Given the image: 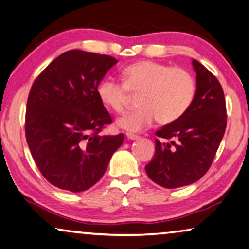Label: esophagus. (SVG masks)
<instances>
[{
	"label": "esophagus",
	"mask_w": 249,
	"mask_h": 249,
	"mask_svg": "<svg viewBox=\"0 0 249 249\" xmlns=\"http://www.w3.org/2000/svg\"><path fill=\"white\" fill-rule=\"evenodd\" d=\"M127 138L130 139V141H135V139H138V136L135 135V134H131V132H128Z\"/></svg>",
	"instance_id": "1"
}]
</instances>
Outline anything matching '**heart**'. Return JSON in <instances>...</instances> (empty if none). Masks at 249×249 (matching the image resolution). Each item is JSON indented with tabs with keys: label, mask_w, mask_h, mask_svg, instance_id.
I'll return each mask as SVG.
<instances>
[{
	"label": "heart",
	"mask_w": 249,
	"mask_h": 249,
	"mask_svg": "<svg viewBox=\"0 0 249 249\" xmlns=\"http://www.w3.org/2000/svg\"><path fill=\"white\" fill-rule=\"evenodd\" d=\"M124 83L105 77L97 86L100 101L115 113L124 111L131 93H141V107L118 119L128 131H142L154 124H172L182 117L196 95V81L188 71L156 61H138L122 71Z\"/></svg>",
	"instance_id": "1"
}]
</instances>
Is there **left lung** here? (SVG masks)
<instances>
[{
    "instance_id": "left-lung-1",
    "label": "left lung",
    "mask_w": 249,
    "mask_h": 249,
    "mask_svg": "<svg viewBox=\"0 0 249 249\" xmlns=\"http://www.w3.org/2000/svg\"><path fill=\"white\" fill-rule=\"evenodd\" d=\"M196 95L185 114L156 131L155 154L145 166L153 181L164 188L196 182L209 171L227 127L226 98L216 77L193 60Z\"/></svg>"
}]
</instances>
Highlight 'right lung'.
Here are the masks:
<instances>
[{
  "label": "right lung",
  "instance_id": "add662e5",
  "mask_svg": "<svg viewBox=\"0 0 249 249\" xmlns=\"http://www.w3.org/2000/svg\"><path fill=\"white\" fill-rule=\"evenodd\" d=\"M117 63L110 55L71 50L34 81L27 101V144L40 173L57 188H90L124 142V134L100 135L112 118L97 86Z\"/></svg>",
  "mask_w": 249,
  "mask_h": 249
}]
</instances>
